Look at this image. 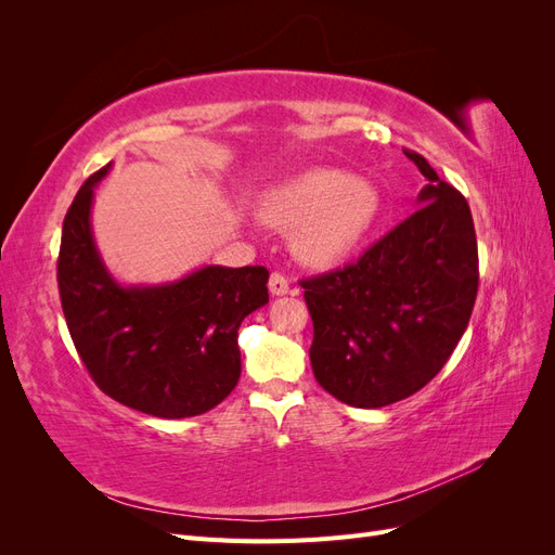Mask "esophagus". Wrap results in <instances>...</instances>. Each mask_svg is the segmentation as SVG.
I'll use <instances>...</instances> for the list:
<instances>
[{
    "label": "esophagus",
    "mask_w": 555,
    "mask_h": 555,
    "mask_svg": "<svg viewBox=\"0 0 555 555\" xmlns=\"http://www.w3.org/2000/svg\"><path fill=\"white\" fill-rule=\"evenodd\" d=\"M268 289H271L273 296H284L289 292V282L282 273H271V280H268Z\"/></svg>",
    "instance_id": "34e87169"
}]
</instances>
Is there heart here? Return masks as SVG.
Returning <instances> with one entry per match:
<instances>
[{"instance_id": "1", "label": "heart", "mask_w": 555, "mask_h": 555, "mask_svg": "<svg viewBox=\"0 0 555 555\" xmlns=\"http://www.w3.org/2000/svg\"><path fill=\"white\" fill-rule=\"evenodd\" d=\"M382 210L371 182L338 169H314L263 198L261 215L275 227L298 229V251L308 263H345L373 231Z\"/></svg>"}]
</instances>
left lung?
Instances as JSON below:
<instances>
[{"label": "left lung", "mask_w": 555, "mask_h": 555, "mask_svg": "<svg viewBox=\"0 0 555 555\" xmlns=\"http://www.w3.org/2000/svg\"><path fill=\"white\" fill-rule=\"evenodd\" d=\"M426 178L416 210L357 263L304 280L317 382L351 408L377 410L442 371L477 298V238L467 201L405 150Z\"/></svg>", "instance_id": "8db88e82"}]
</instances>
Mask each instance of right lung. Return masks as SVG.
Here are the masks:
<instances>
[{"label":"right lung","mask_w":555,"mask_h":555,"mask_svg":"<svg viewBox=\"0 0 555 555\" xmlns=\"http://www.w3.org/2000/svg\"><path fill=\"white\" fill-rule=\"evenodd\" d=\"M108 171L86 180L62 224L57 284L72 340L113 400L159 418L204 414L238 384V328L268 304V271L204 266L171 282H117L92 233Z\"/></svg>","instance_id":"obj_1"}]
</instances>
